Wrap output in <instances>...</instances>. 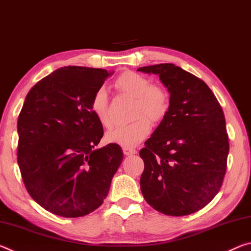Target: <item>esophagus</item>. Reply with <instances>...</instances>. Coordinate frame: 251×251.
Here are the masks:
<instances>
[{
    "mask_svg": "<svg viewBox=\"0 0 251 251\" xmlns=\"http://www.w3.org/2000/svg\"><path fill=\"white\" fill-rule=\"evenodd\" d=\"M123 151H124V154L126 156L134 155V154H136V152H137V151H136L135 148H133V147H124V148H123Z\"/></svg>",
    "mask_w": 251,
    "mask_h": 251,
    "instance_id": "esophagus-1",
    "label": "esophagus"
}]
</instances>
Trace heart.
Returning a JSON list of instances; mask_svg holds the SVG:
<instances>
[{
	"label": "heart",
	"mask_w": 251,
	"mask_h": 251,
	"mask_svg": "<svg viewBox=\"0 0 251 251\" xmlns=\"http://www.w3.org/2000/svg\"><path fill=\"white\" fill-rule=\"evenodd\" d=\"M115 87L135 99L134 117L136 120L130 124L116 126L109 130L106 134V139L124 147L135 146L150 134L151 128L150 119L154 123H160L167 116L171 108V99L163 87L152 85L150 78L133 71H126L118 76L115 79ZM91 108L101 125L106 128L112 126L109 100L104 88H99L94 93Z\"/></svg>",
	"instance_id": "1"
}]
</instances>
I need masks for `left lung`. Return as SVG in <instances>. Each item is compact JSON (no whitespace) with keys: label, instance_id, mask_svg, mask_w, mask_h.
<instances>
[{"label":"left lung","instance_id":"8db88e82","mask_svg":"<svg viewBox=\"0 0 251 251\" xmlns=\"http://www.w3.org/2000/svg\"><path fill=\"white\" fill-rule=\"evenodd\" d=\"M138 71L159 75L171 94L167 116L139 151L143 196L165 215H190L214 199L226 175L223 108L203 80L179 66L165 63Z\"/></svg>","mask_w":251,"mask_h":251}]
</instances>
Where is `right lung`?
I'll list each match as a JSON object with an SVG mask.
<instances>
[{
  "instance_id": "1",
  "label": "right lung",
  "mask_w": 251,
  "mask_h": 251,
  "mask_svg": "<svg viewBox=\"0 0 251 251\" xmlns=\"http://www.w3.org/2000/svg\"><path fill=\"white\" fill-rule=\"evenodd\" d=\"M107 76L104 69L61 67L34 85L21 109V175L29 196L54 215L75 218L97 209L124 158L117 144L94 148L104 130L91 101Z\"/></svg>"
}]
</instances>
